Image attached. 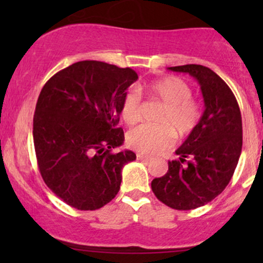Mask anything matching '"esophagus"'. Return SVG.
Here are the masks:
<instances>
[{
    "label": "esophagus",
    "instance_id": "esophagus-1",
    "mask_svg": "<svg viewBox=\"0 0 263 263\" xmlns=\"http://www.w3.org/2000/svg\"><path fill=\"white\" fill-rule=\"evenodd\" d=\"M137 159L141 162H149L151 161V158L148 156H144V155H142V153H137Z\"/></svg>",
    "mask_w": 263,
    "mask_h": 263
}]
</instances>
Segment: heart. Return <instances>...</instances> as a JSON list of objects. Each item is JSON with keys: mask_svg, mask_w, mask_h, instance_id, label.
<instances>
[{"mask_svg": "<svg viewBox=\"0 0 263 263\" xmlns=\"http://www.w3.org/2000/svg\"><path fill=\"white\" fill-rule=\"evenodd\" d=\"M151 98L161 101L164 110L157 117L159 125H143L127 135V144L144 155H156L171 147L177 137L184 138L194 131L200 121V106L192 99V89L177 77H167L144 85ZM142 102L140 93L128 91L123 96L120 115L127 126L141 120Z\"/></svg>", "mask_w": 263, "mask_h": 263, "instance_id": "heart-1", "label": "heart"}]
</instances>
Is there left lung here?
Segmentation results:
<instances>
[{"label": "left lung", "instance_id": "8db88e82", "mask_svg": "<svg viewBox=\"0 0 263 263\" xmlns=\"http://www.w3.org/2000/svg\"><path fill=\"white\" fill-rule=\"evenodd\" d=\"M168 69L198 81L205 110L176 151L179 161L168 162L167 173L155 178L151 186L157 199L172 209L192 210L210 203L230 182L242 148V121L231 89L211 69L198 64Z\"/></svg>", "mask_w": 263, "mask_h": 263}]
</instances>
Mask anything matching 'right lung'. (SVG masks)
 Listing matches in <instances>:
<instances>
[{
  "label": "right lung",
  "mask_w": 263,
  "mask_h": 263,
  "mask_svg": "<svg viewBox=\"0 0 263 263\" xmlns=\"http://www.w3.org/2000/svg\"><path fill=\"white\" fill-rule=\"evenodd\" d=\"M138 79L131 68L83 60L53 75L33 117L39 172L57 197L78 210H96L119 193L122 168L136 155L122 146L120 107Z\"/></svg>",
  "instance_id": "1"
}]
</instances>
